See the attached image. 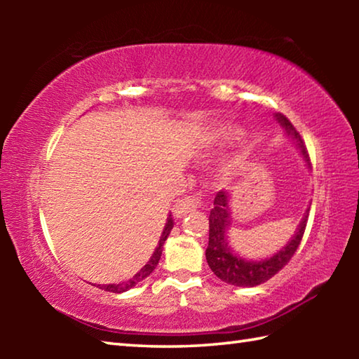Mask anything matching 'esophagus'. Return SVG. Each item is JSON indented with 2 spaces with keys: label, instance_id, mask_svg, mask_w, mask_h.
I'll use <instances>...</instances> for the list:
<instances>
[{
  "label": "esophagus",
  "instance_id": "34e87169",
  "mask_svg": "<svg viewBox=\"0 0 359 359\" xmlns=\"http://www.w3.org/2000/svg\"><path fill=\"white\" fill-rule=\"evenodd\" d=\"M198 208H199V199L187 196V198L180 199V201L174 204L172 215H174V218H182V217H185L187 214H190V212L196 210Z\"/></svg>",
  "mask_w": 359,
  "mask_h": 359
}]
</instances>
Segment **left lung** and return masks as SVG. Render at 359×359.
<instances>
[{"label": "left lung", "instance_id": "1", "mask_svg": "<svg viewBox=\"0 0 359 359\" xmlns=\"http://www.w3.org/2000/svg\"><path fill=\"white\" fill-rule=\"evenodd\" d=\"M276 120L285 130V135L299 149L304 160L309 161L306 145H304L299 133L291 125V121L282 114H276ZM229 199L231 196L228 191H218L214 199V209L210 210L209 215V245L205 248V259H208V264L212 272L220 280L234 285V287H257V285L269 280L285 264H288V261L301 244L311 208H307L301 223L297 224L293 238L280 250H277L272 257L263 259H247L241 257L239 253H236L229 245Z\"/></svg>", "mask_w": 359, "mask_h": 359}]
</instances>
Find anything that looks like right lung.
Instances as JSON below:
<instances>
[{
    "label": "right lung",
    "mask_w": 359,
    "mask_h": 359,
    "mask_svg": "<svg viewBox=\"0 0 359 359\" xmlns=\"http://www.w3.org/2000/svg\"><path fill=\"white\" fill-rule=\"evenodd\" d=\"M174 226V222H172V217L171 214L168 215V220H166V224L165 228H163V233H161V238L160 241H158V245L155 248L154 255H151L150 259L147 261V264H145L141 271L136 272L135 276H133L130 280L126 282H121V283H109V285H98L100 288L106 290V291H111V293H123V291H128L131 290L133 287H136V285L139 282H142L144 278H147L151 272H154V269L158 264V261H160L161 258V252H163V245H165V241L168 239V236L171 234V229Z\"/></svg>",
    "instance_id": "obj_1"
}]
</instances>
